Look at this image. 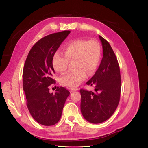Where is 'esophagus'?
Here are the masks:
<instances>
[{"mask_svg": "<svg viewBox=\"0 0 148 148\" xmlns=\"http://www.w3.org/2000/svg\"><path fill=\"white\" fill-rule=\"evenodd\" d=\"M78 88H70V91L72 92V91H78Z\"/></svg>", "mask_w": 148, "mask_h": 148, "instance_id": "1", "label": "esophagus"}]
</instances>
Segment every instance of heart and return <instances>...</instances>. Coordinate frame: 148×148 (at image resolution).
I'll list each match as a JSON object with an SVG mask.
<instances>
[{
  "mask_svg": "<svg viewBox=\"0 0 148 148\" xmlns=\"http://www.w3.org/2000/svg\"><path fill=\"white\" fill-rule=\"evenodd\" d=\"M101 57V47L99 42L77 39L66 44L64 54L59 51L54 52L52 65L57 72L62 73L68 69L69 61L74 60L75 70L62 76L60 83L65 86L76 87L86 78L88 73L92 75L95 72Z\"/></svg>",
  "mask_w": 148,
  "mask_h": 148,
  "instance_id": "1",
  "label": "heart"
}]
</instances>
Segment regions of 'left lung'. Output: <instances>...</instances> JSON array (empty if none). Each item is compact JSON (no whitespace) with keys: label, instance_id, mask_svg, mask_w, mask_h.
Instances as JSON below:
<instances>
[{"label":"left lung","instance_id":"1","mask_svg":"<svg viewBox=\"0 0 148 148\" xmlns=\"http://www.w3.org/2000/svg\"><path fill=\"white\" fill-rule=\"evenodd\" d=\"M103 57L99 68L86 82L95 87V92L80 89L81 111L89 122L100 123L113 115L119 105L121 92L120 71L117 57L110 44L99 36Z\"/></svg>","mask_w":148,"mask_h":148}]
</instances>
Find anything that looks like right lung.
<instances>
[{
	"label": "right lung",
	"instance_id": "obj_1",
	"mask_svg": "<svg viewBox=\"0 0 148 148\" xmlns=\"http://www.w3.org/2000/svg\"><path fill=\"white\" fill-rule=\"evenodd\" d=\"M70 31L53 33L39 39L31 49L23 71V88L26 105L33 118L45 126L55 125L60 119L70 92L57 87L55 95L49 86L55 84L52 58Z\"/></svg>",
	"mask_w": 148,
	"mask_h": 148
}]
</instances>
